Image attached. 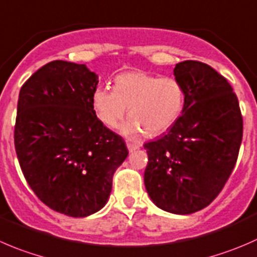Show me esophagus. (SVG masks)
I'll list each match as a JSON object with an SVG mask.
<instances>
[{
	"label": "esophagus",
	"mask_w": 257,
	"mask_h": 257,
	"mask_svg": "<svg viewBox=\"0 0 257 257\" xmlns=\"http://www.w3.org/2000/svg\"><path fill=\"white\" fill-rule=\"evenodd\" d=\"M127 149L130 152H134V151H136V150L140 149V145L132 144V142H127Z\"/></svg>",
	"instance_id": "1"
}]
</instances>
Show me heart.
<instances>
[{
  "instance_id": "heart-1",
  "label": "heart",
  "mask_w": 257,
  "mask_h": 257,
  "mask_svg": "<svg viewBox=\"0 0 257 257\" xmlns=\"http://www.w3.org/2000/svg\"><path fill=\"white\" fill-rule=\"evenodd\" d=\"M185 88L174 77H157L145 71H128L113 80V88L98 86L91 106L98 120L117 127L128 107L130 118L121 126L126 137L157 136L174 126L185 108Z\"/></svg>"
}]
</instances>
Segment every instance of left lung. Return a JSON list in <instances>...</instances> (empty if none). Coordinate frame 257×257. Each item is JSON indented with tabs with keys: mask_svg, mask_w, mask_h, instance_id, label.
I'll return each instance as SVG.
<instances>
[{
	"mask_svg": "<svg viewBox=\"0 0 257 257\" xmlns=\"http://www.w3.org/2000/svg\"><path fill=\"white\" fill-rule=\"evenodd\" d=\"M185 88L181 117L167 134L144 145L150 199L171 214L189 215L216 199L230 177L242 140L237 97L223 76L199 61L174 68Z\"/></svg>",
	"mask_w": 257,
	"mask_h": 257,
	"instance_id": "left-lung-1",
	"label": "left lung"
}]
</instances>
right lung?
Returning <instances> with one entry per match:
<instances>
[{
  "instance_id": "add662e5",
  "label": "right lung",
  "mask_w": 257,
  "mask_h": 257,
  "mask_svg": "<svg viewBox=\"0 0 257 257\" xmlns=\"http://www.w3.org/2000/svg\"><path fill=\"white\" fill-rule=\"evenodd\" d=\"M98 76L86 65L52 61L21 87L15 126L27 184L50 209L86 217L102 209L128 151L91 106Z\"/></svg>"
}]
</instances>
